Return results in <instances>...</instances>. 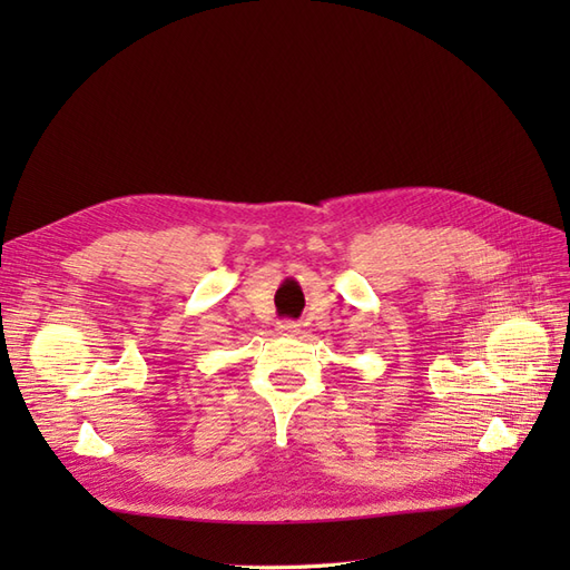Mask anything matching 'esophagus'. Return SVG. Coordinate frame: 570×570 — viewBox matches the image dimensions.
I'll return each instance as SVG.
<instances>
[{"label": "esophagus", "instance_id": "34e87169", "mask_svg": "<svg viewBox=\"0 0 570 570\" xmlns=\"http://www.w3.org/2000/svg\"><path fill=\"white\" fill-rule=\"evenodd\" d=\"M278 333L281 335H297L299 333V323H295V321H281L278 323Z\"/></svg>", "mask_w": 570, "mask_h": 570}]
</instances>
